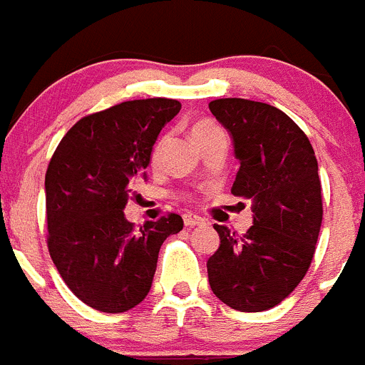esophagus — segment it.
<instances>
[{
  "label": "esophagus",
  "mask_w": 365,
  "mask_h": 365,
  "mask_svg": "<svg viewBox=\"0 0 365 365\" xmlns=\"http://www.w3.org/2000/svg\"><path fill=\"white\" fill-rule=\"evenodd\" d=\"M182 220L186 227H197V225H204L205 223V220L202 218V216L193 215V212H186V215L182 216Z\"/></svg>",
  "instance_id": "esophagus-1"
}]
</instances>
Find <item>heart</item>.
Here are the masks:
<instances>
[{
	"instance_id": "b5f03b06",
	"label": "heart",
	"mask_w": 365,
	"mask_h": 365,
	"mask_svg": "<svg viewBox=\"0 0 365 365\" xmlns=\"http://www.w3.org/2000/svg\"><path fill=\"white\" fill-rule=\"evenodd\" d=\"M211 129H215V125L209 124V122H198V124H195L193 129H191V135L197 136V135H202V133L211 131ZM160 154H161V142L158 143L156 147H154V150H153V160L158 161V158H160Z\"/></svg>"
}]
</instances>
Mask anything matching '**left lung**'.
<instances>
[{
	"instance_id": "left-lung-1",
	"label": "left lung",
	"mask_w": 365,
	"mask_h": 365,
	"mask_svg": "<svg viewBox=\"0 0 365 365\" xmlns=\"http://www.w3.org/2000/svg\"><path fill=\"white\" fill-rule=\"evenodd\" d=\"M209 110L240 161L232 193L250 198L254 212L243 237L215 225L220 248L207 261L209 286L225 305L261 312L289 297L312 262L323 222L316 154L272 104L229 97L211 101Z\"/></svg>"
}]
</instances>
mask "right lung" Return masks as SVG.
I'll use <instances>...</instances> for the list:
<instances>
[{
    "mask_svg": "<svg viewBox=\"0 0 365 365\" xmlns=\"http://www.w3.org/2000/svg\"><path fill=\"white\" fill-rule=\"evenodd\" d=\"M181 110L175 99L125 101L76 122L46 174L48 247L68 289L88 307L125 312L149 294L158 254L182 218L168 215L135 230L124 215L147 181L153 147Z\"/></svg>",
    "mask_w": 365,
    "mask_h": 365,
    "instance_id": "obj_1",
    "label": "right lung"
}]
</instances>
